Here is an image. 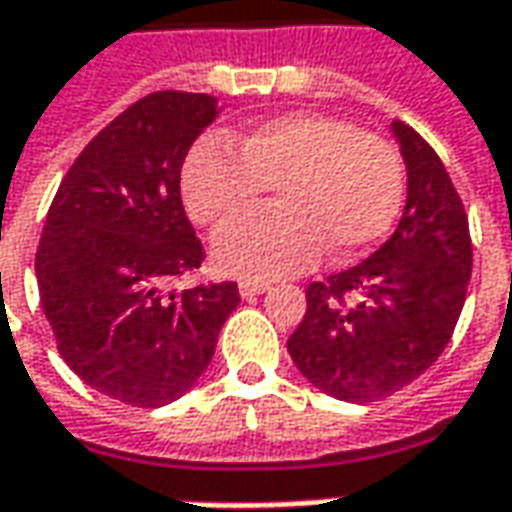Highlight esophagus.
<instances>
[{
    "instance_id": "esophagus-1",
    "label": "esophagus",
    "mask_w": 512,
    "mask_h": 512,
    "mask_svg": "<svg viewBox=\"0 0 512 512\" xmlns=\"http://www.w3.org/2000/svg\"><path fill=\"white\" fill-rule=\"evenodd\" d=\"M238 291H241L243 300H255L263 291H269V283H257V280H241L238 283Z\"/></svg>"
}]
</instances>
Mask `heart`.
Returning <instances> with one entry per match:
<instances>
[{
	"label": "heart",
	"mask_w": 512,
	"mask_h": 512,
	"mask_svg": "<svg viewBox=\"0 0 512 512\" xmlns=\"http://www.w3.org/2000/svg\"><path fill=\"white\" fill-rule=\"evenodd\" d=\"M201 139L182 168V201L201 227L252 212L274 187L277 210L232 224L212 241L215 269L271 280L330 260H353L387 235L403 204V159L387 139L325 114H283Z\"/></svg>",
	"instance_id": "1"
}]
</instances>
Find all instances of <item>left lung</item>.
Returning a JSON list of instances; mask_svg holds the SVG:
<instances>
[{"label":"left lung","mask_w":512,"mask_h":512,"mask_svg":"<svg viewBox=\"0 0 512 512\" xmlns=\"http://www.w3.org/2000/svg\"><path fill=\"white\" fill-rule=\"evenodd\" d=\"M406 165V204L395 232L353 269L305 288L308 311L288 353L336 401H381L446 350L471 280L468 215L440 156L392 120Z\"/></svg>","instance_id":"1"}]
</instances>
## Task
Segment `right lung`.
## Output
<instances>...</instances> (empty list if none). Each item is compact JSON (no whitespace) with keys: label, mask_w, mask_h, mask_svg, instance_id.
Returning <instances> with one entry per match:
<instances>
[{"label":"right lung","mask_w":512,"mask_h":512,"mask_svg":"<svg viewBox=\"0 0 512 512\" xmlns=\"http://www.w3.org/2000/svg\"><path fill=\"white\" fill-rule=\"evenodd\" d=\"M218 111L212 95L142 97L83 148L52 198L36 252L41 308L72 373L114 401L182 398L241 302L235 283L170 288L204 260L179 182Z\"/></svg>","instance_id":"obj_1"}]
</instances>
